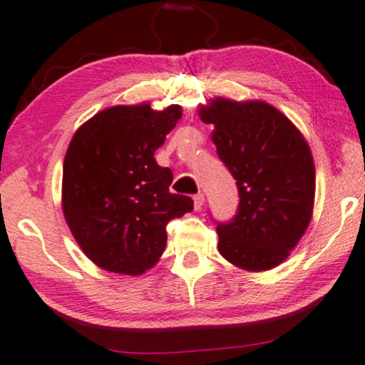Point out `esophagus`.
Instances as JSON below:
<instances>
[{
	"label": "esophagus",
	"mask_w": 365,
	"mask_h": 365,
	"mask_svg": "<svg viewBox=\"0 0 365 365\" xmlns=\"http://www.w3.org/2000/svg\"><path fill=\"white\" fill-rule=\"evenodd\" d=\"M204 202H205V197L202 192H198L193 195V207H195V210H200L202 205H204Z\"/></svg>",
	"instance_id": "1"
}]
</instances>
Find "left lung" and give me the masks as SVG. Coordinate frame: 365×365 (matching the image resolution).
Wrapping results in <instances>:
<instances>
[{"mask_svg":"<svg viewBox=\"0 0 365 365\" xmlns=\"http://www.w3.org/2000/svg\"><path fill=\"white\" fill-rule=\"evenodd\" d=\"M214 124L217 155L239 190L237 214L217 224L219 252L246 271L278 266L312 220L315 165L297 126L262 101L215 98L198 109Z\"/></svg>","mask_w":365,"mask_h":365,"instance_id":"left-lung-1","label":"left lung"}]
</instances>
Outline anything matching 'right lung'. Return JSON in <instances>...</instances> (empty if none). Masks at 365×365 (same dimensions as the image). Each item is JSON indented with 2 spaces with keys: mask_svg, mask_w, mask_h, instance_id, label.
<instances>
[{
  "mask_svg": "<svg viewBox=\"0 0 365 365\" xmlns=\"http://www.w3.org/2000/svg\"><path fill=\"white\" fill-rule=\"evenodd\" d=\"M180 118V106H114L82 124L68 145L63 215L84 255L106 271H148L167 246V224L193 210L190 197L170 192L172 170L155 160Z\"/></svg>",
  "mask_w": 365,
  "mask_h": 365,
  "instance_id": "right-lung-1",
  "label": "right lung"
}]
</instances>
